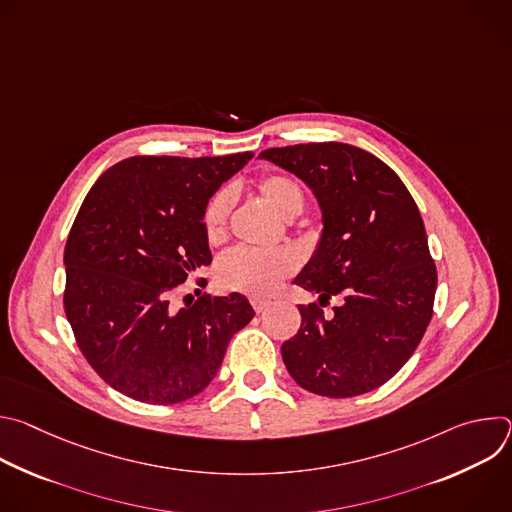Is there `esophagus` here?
I'll return each instance as SVG.
<instances>
[{
  "label": "esophagus",
  "instance_id": "1",
  "mask_svg": "<svg viewBox=\"0 0 512 512\" xmlns=\"http://www.w3.org/2000/svg\"><path fill=\"white\" fill-rule=\"evenodd\" d=\"M251 306L255 308V312H257V314H261V312H265V310L271 306V300H267V298H259V296H253V298H251Z\"/></svg>",
  "mask_w": 512,
  "mask_h": 512
}]
</instances>
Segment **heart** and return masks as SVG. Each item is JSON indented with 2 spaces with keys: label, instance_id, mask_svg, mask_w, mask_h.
<instances>
[{
  "label": "heart",
  "instance_id": "obj_1",
  "mask_svg": "<svg viewBox=\"0 0 512 512\" xmlns=\"http://www.w3.org/2000/svg\"><path fill=\"white\" fill-rule=\"evenodd\" d=\"M261 198L283 218H294L304 210L306 196L302 186L281 174H269L259 180ZM235 204L231 188H221L204 208V231L208 241H221L227 231L229 214ZM296 269V261L287 253H263L237 247L218 261V279L227 287L251 296H269L283 277Z\"/></svg>",
  "mask_w": 512,
  "mask_h": 512
}]
</instances>
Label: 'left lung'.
Here are the masks:
<instances>
[{
  "instance_id": "8db88e82",
  "label": "left lung",
  "mask_w": 512,
  "mask_h": 512,
  "mask_svg": "<svg viewBox=\"0 0 512 512\" xmlns=\"http://www.w3.org/2000/svg\"><path fill=\"white\" fill-rule=\"evenodd\" d=\"M316 196L322 233L294 279L318 304L298 306L302 326L281 344L289 375L310 393L354 397L387 383L431 320L437 271L419 208L399 176L373 154L338 141L259 154ZM340 295L326 319L321 306Z\"/></svg>"
}]
</instances>
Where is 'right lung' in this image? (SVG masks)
Returning a JSON list of instances; mask_svg holds the SVG:
<instances>
[{"label":"right lung","mask_w":512,"mask_h":512,"mask_svg":"<svg viewBox=\"0 0 512 512\" xmlns=\"http://www.w3.org/2000/svg\"><path fill=\"white\" fill-rule=\"evenodd\" d=\"M251 158L133 156L89 190L64 247V312L115 391L152 405L198 395L253 320L237 291L172 306L174 287L212 261L202 221L210 196Z\"/></svg>","instance_id":"right-lung-1"}]
</instances>
